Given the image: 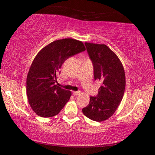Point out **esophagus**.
<instances>
[{
	"mask_svg": "<svg viewBox=\"0 0 155 155\" xmlns=\"http://www.w3.org/2000/svg\"><path fill=\"white\" fill-rule=\"evenodd\" d=\"M80 94H81V92H80V91L74 92V95H75V96H76V95H80Z\"/></svg>",
	"mask_w": 155,
	"mask_h": 155,
	"instance_id": "obj_1",
	"label": "esophagus"
}]
</instances>
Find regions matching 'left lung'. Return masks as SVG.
<instances>
[{"label": "left lung", "instance_id": "obj_1", "mask_svg": "<svg viewBox=\"0 0 155 155\" xmlns=\"http://www.w3.org/2000/svg\"><path fill=\"white\" fill-rule=\"evenodd\" d=\"M94 68L95 80L102 81L97 97H90L84 114L90 120H108L120 106L125 89L124 67L117 55L105 44L85 43Z\"/></svg>", "mask_w": 155, "mask_h": 155}]
</instances>
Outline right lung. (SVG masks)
<instances>
[{"label": "right lung", "mask_w": 155, "mask_h": 155, "mask_svg": "<svg viewBox=\"0 0 155 155\" xmlns=\"http://www.w3.org/2000/svg\"><path fill=\"white\" fill-rule=\"evenodd\" d=\"M84 50L80 41L64 38L49 44L35 56L27 76L26 93L38 116L54 117L69 101L71 92L55 84L57 77L65 60Z\"/></svg>", "instance_id": "obj_1"}]
</instances>
